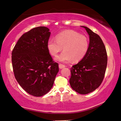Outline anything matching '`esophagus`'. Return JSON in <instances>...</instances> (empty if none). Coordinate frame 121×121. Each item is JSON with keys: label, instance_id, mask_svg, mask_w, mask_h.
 I'll use <instances>...</instances> for the list:
<instances>
[{"label": "esophagus", "instance_id": "obj_1", "mask_svg": "<svg viewBox=\"0 0 121 121\" xmlns=\"http://www.w3.org/2000/svg\"><path fill=\"white\" fill-rule=\"evenodd\" d=\"M59 68H60V69H62L64 68H65V65H61V64H60V65H59Z\"/></svg>", "mask_w": 121, "mask_h": 121}]
</instances>
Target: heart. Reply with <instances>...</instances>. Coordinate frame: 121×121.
<instances>
[{
    "label": "heart",
    "instance_id": "obj_1",
    "mask_svg": "<svg viewBox=\"0 0 121 121\" xmlns=\"http://www.w3.org/2000/svg\"><path fill=\"white\" fill-rule=\"evenodd\" d=\"M56 39H49L47 47L49 52L53 56H57L63 48V52L55 59L58 62L68 63L71 60L78 62L85 56L88 50V38L75 30H65L56 35Z\"/></svg>",
    "mask_w": 121,
    "mask_h": 121
}]
</instances>
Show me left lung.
I'll return each instance as SVG.
<instances>
[{"label": "left lung", "mask_w": 121, "mask_h": 121, "mask_svg": "<svg viewBox=\"0 0 121 121\" xmlns=\"http://www.w3.org/2000/svg\"><path fill=\"white\" fill-rule=\"evenodd\" d=\"M89 35L88 50L85 56L71 69V87L78 93L86 95L94 91L103 81L107 65V54L101 38L86 26Z\"/></svg>", "instance_id": "1"}]
</instances>
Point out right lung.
<instances>
[{
  "label": "right lung",
  "mask_w": 121,
  "mask_h": 121,
  "mask_svg": "<svg viewBox=\"0 0 121 121\" xmlns=\"http://www.w3.org/2000/svg\"><path fill=\"white\" fill-rule=\"evenodd\" d=\"M50 34L47 27H35L20 38L12 52L15 79L35 97L50 91L59 72L58 64L52 61L47 47Z\"/></svg>",
  "instance_id": "right-lung-1"
}]
</instances>
